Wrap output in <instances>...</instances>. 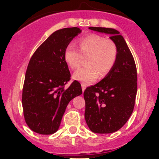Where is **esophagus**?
Masks as SVG:
<instances>
[{
	"instance_id": "34e87169",
	"label": "esophagus",
	"mask_w": 159,
	"mask_h": 159,
	"mask_svg": "<svg viewBox=\"0 0 159 159\" xmlns=\"http://www.w3.org/2000/svg\"><path fill=\"white\" fill-rule=\"evenodd\" d=\"M81 87H82L83 92H84V91H85V89H86V88H87V85H86V84H81Z\"/></svg>"
}]
</instances>
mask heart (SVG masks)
<instances>
[{"label": "heart", "mask_w": 159, "mask_h": 159, "mask_svg": "<svg viewBox=\"0 0 159 159\" xmlns=\"http://www.w3.org/2000/svg\"><path fill=\"white\" fill-rule=\"evenodd\" d=\"M79 44L82 52L88 54L87 66L81 67L73 75L75 80L84 84H91L100 75L104 77L111 71L117 60L118 50L116 43L109 39L97 34H90L80 38ZM66 64L71 69L80 66V54L74 44L69 43L64 52Z\"/></svg>", "instance_id": "obj_1"}]
</instances>
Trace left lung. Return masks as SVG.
<instances>
[{
  "mask_svg": "<svg viewBox=\"0 0 159 159\" xmlns=\"http://www.w3.org/2000/svg\"><path fill=\"white\" fill-rule=\"evenodd\" d=\"M89 29L110 35L118 50L117 60L111 71L84 92V117L94 133L110 134L127 123L134 110L137 94V70L134 58L123 36L110 28Z\"/></svg>",
  "mask_w": 159,
  "mask_h": 159,
  "instance_id": "left-lung-1",
  "label": "left lung"
}]
</instances>
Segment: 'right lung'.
<instances>
[{"label": "right lung", "instance_id": "right-lung-1", "mask_svg": "<svg viewBox=\"0 0 159 159\" xmlns=\"http://www.w3.org/2000/svg\"><path fill=\"white\" fill-rule=\"evenodd\" d=\"M81 32L77 27L54 32L36 49L29 63L22 92L25 122L32 131L52 134L58 130L68 102L82 94L75 80L67 88L69 69L64 59L66 47Z\"/></svg>", "mask_w": 159, "mask_h": 159}]
</instances>
